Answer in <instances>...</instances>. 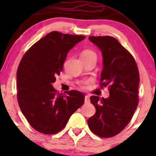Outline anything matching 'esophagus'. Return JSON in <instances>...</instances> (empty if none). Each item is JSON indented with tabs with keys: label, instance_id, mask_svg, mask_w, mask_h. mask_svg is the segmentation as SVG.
<instances>
[{
	"label": "esophagus",
	"instance_id": "34e87169",
	"mask_svg": "<svg viewBox=\"0 0 156 156\" xmlns=\"http://www.w3.org/2000/svg\"><path fill=\"white\" fill-rule=\"evenodd\" d=\"M84 101H85V103H89V102H90V99H89V96L86 95L85 96V100H84Z\"/></svg>",
	"mask_w": 156,
	"mask_h": 156
}]
</instances>
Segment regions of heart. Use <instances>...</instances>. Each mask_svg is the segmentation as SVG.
Masks as SVG:
<instances>
[{"mask_svg": "<svg viewBox=\"0 0 156 156\" xmlns=\"http://www.w3.org/2000/svg\"><path fill=\"white\" fill-rule=\"evenodd\" d=\"M92 56L96 57V54L94 51H91V50H84V51H82L81 55H80L81 59H84V58H87Z\"/></svg>", "mask_w": 156, "mask_h": 156, "instance_id": "b5f03b06", "label": "heart"}]
</instances>
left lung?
Here are the masks:
<instances>
[{
    "label": "left lung",
    "mask_w": 156,
    "mask_h": 156,
    "mask_svg": "<svg viewBox=\"0 0 156 156\" xmlns=\"http://www.w3.org/2000/svg\"><path fill=\"white\" fill-rule=\"evenodd\" d=\"M103 55L101 85L109 87L108 98L91 96L96 112L87 121L89 128L101 137L114 136L130 122L138 105L139 73L132 55L115 38L89 37Z\"/></svg>",
    "instance_id": "left-lung-1"
}]
</instances>
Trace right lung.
<instances>
[{
	"label": "right lung",
	"mask_w": 156,
	"mask_h": 156,
	"mask_svg": "<svg viewBox=\"0 0 156 156\" xmlns=\"http://www.w3.org/2000/svg\"><path fill=\"white\" fill-rule=\"evenodd\" d=\"M84 39L52 31L33 44L20 61L17 72L19 106L32 128L40 133H57L83 104V93H58L53 83L62 71L68 52Z\"/></svg>",
	"instance_id": "1"
}]
</instances>
